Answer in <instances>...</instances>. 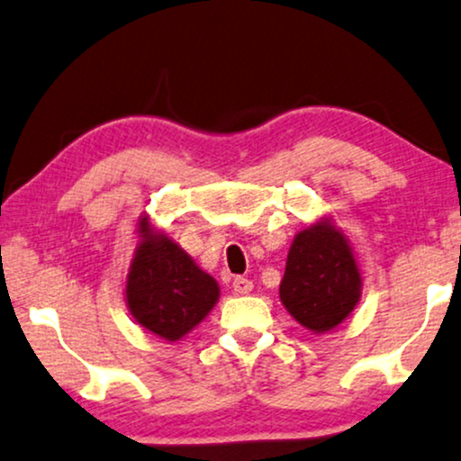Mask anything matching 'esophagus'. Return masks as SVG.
<instances>
[{
  "mask_svg": "<svg viewBox=\"0 0 461 461\" xmlns=\"http://www.w3.org/2000/svg\"><path fill=\"white\" fill-rule=\"evenodd\" d=\"M232 288H235L237 294H248L252 293L254 284L252 280H248V277H235V280H232Z\"/></svg>",
  "mask_w": 461,
  "mask_h": 461,
  "instance_id": "obj_1",
  "label": "esophagus"
}]
</instances>
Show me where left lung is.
<instances>
[{
    "label": "left lung",
    "instance_id": "left-lung-1",
    "mask_svg": "<svg viewBox=\"0 0 461 461\" xmlns=\"http://www.w3.org/2000/svg\"><path fill=\"white\" fill-rule=\"evenodd\" d=\"M363 277L355 252L333 218H321L294 235L280 299L301 327L327 333L342 325L361 299Z\"/></svg>",
    "mask_w": 461,
    "mask_h": 461
}]
</instances>
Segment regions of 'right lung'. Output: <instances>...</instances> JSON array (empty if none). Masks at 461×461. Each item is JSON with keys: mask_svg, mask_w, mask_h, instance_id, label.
I'll return each mask as SVG.
<instances>
[{"mask_svg": "<svg viewBox=\"0 0 461 461\" xmlns=\"http://www.w3.org/2000/svg\"><path fill=\"white\" fill-rule=\"evenodd\" d=\"M139 243L126 276L130 314L147 331L177 342L185 338L220 299V286L190 254L140 215Z\"/></svg>", "mask_w": 461, "mask_h": 461, "instance_id": "obj_1", "label": "right lung"}]
</instances>
